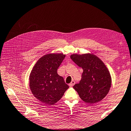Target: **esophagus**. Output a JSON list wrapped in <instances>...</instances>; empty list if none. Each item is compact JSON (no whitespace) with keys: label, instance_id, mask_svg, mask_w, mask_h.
I'll list each match as a JSON object with an SVG mask.
<instances>
[{"label":"esophagus","instance_id":"1","mask_svg":"<svg viewBox=\"0 0 131 131\" xmlns=\"http://www.w3.org/2000/svg\"><path fill=\"white\" fill-rule=\"evenodd\" d=\"M75 84V81L74 80H72L71 81V82L70 83V84H69V86H70V87H73V86Z\"/></svg>","mask_w":131,"mask_h":131}]
</instances>
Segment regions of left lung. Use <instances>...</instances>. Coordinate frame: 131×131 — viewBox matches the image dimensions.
Wrapping results in <instances>:
<instances>
[{
	"label": "left lung",
	"mask_w": 131,
	"mask_h": 131,
	"mask_svg": "<svg viewBox=\"0 0 131 131\" xmlns=\"http://www.w3.org/2000/svg\"><path fill=\"white\" fill-rule=\"evenodd\" d=\"M71 59L83 70L82 79L73 88L83 101L94 104L104 99L112 85V77L103 61L91 53L73 54Z\"/></svg>",
	"instance_id": "8db88e82"
}]
</instances>
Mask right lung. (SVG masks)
Returning <instances> with one entry per match:
<instances>
[{"label":"right lung","mask_w":131,"mask_h":131,"mask_svg":"<svg viewBox=\"0 0 131 131\" xmlns=\"http://www.w3.org/2000/svg\"><path fill=\"white\" fill-rule=\"evenodd\" d=\"M65 57L63 53L47 54L38 60L30 73V90L35 98L44 104H54L69 87L57 74Z\"/></svg>","instance_id":"1"}]
</instances>
